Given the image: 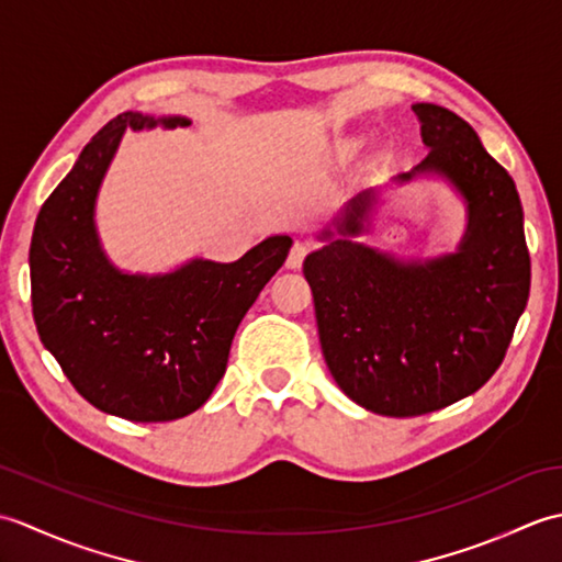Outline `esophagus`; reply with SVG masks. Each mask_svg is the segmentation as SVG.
I'll return each mask as SVG.
<instances>
[{
    "instance_id": "esophagus-1",
    "label": "esophagus",
    "mask_w": 562,
    "mask_h": 562,
    "mask_svg": "<svg viewBox=\"0 0 562 562\" xmlns=\"http://www.w3.org/2000/svg\"><path fill=\"white\" fill-rule=\"evenodd\" d=\"M308 250H312V244L304 241V238H296V241L290 248V256H288V262H284V266H288L290 270H300Z\"/></svg>"
}]
</instances>
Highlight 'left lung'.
<instances>
[{
	"mask_svg": "<svg viewBox=\"0 0 562 562\" xmlns=\"http://www.w3.org/2000/svg\"><path fill=\"white\" fill-rule=\"evenodd\" d=\"M413 113L429 154L393 181L439 178L461 198L457 250L398 258L357 241L374 229L381 205V190L367 188L304 260L333 379L357 405L391 417L432 413L479 391L503 364L531 284L512 176L457 113L435 103H415Z\"/></svg>",
	"mask_w": 562,
	"mask_h": 562,
	"instance_id": "8db88e82",
	"label": "left lung"
}]
</instances>
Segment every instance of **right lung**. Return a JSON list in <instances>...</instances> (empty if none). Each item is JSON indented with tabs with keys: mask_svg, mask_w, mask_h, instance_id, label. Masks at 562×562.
Segmentation results:
<instances>
[{
	"mask_svg": "<svg viewBox=\"0 0 562 562\" xmlns=\"http://www.w3.org/2000/svg\"><path fill=\"white\" fill-rule=\"evenodd\" d=\"M188 125L183 115L113 117L45 200L31 238L45 350L93 408L133 423L178 420L212 396L238 324L292 246L278 234L234 262L190 258L154 274L115 266L101 246L97 200L125 130Z\"/></svg>",
	"mask_w": 562,
	"mask_h": 562,
	"instance_id": "right-lung-1",
	"label": "right lung"
}]
</instances>
